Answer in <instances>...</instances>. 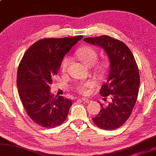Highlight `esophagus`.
<instances>
[{"label": "esophagus", "instance_id": "obj_1", "mask_svg": "<svg viewBox=\"0 0 156 156\" xmlns=\"http://www.w3.org/2000/svg\"><path fill=\"white\" fill-rule=\"evenodd\" d=\"M81 100H82L83 102H85V103H88V102H90V100L87 99V98H81Z\"/></svg>", "mask_w": 156, "mask_h": 156}]
</instances>
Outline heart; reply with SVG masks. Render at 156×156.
Returning a JSON list of instances; mask_svg holds the SVG:
<instances>
[{
  "label": "heart",
  "mask_w": 156,
  "mask_h": 156,
  "mask_svg": "<svg viewBox=\"0 0 156 156\" xmlns=\"http://www.w3.org/2000/svg\"><path fill=\"white\" fill-rule=\"evenodd\" d=\"M76 55L87 66H94V70L98 76H103L106 73L107 67V63L105 61L96 62L98 60V52L93 47L87 46V47L81 48L76 51ZM70 62H71V58L69 56H66L63 57L61 62V71L63 73L66 71ZM93 85L94 83L92 80L82 81V82L76 83L74 85V89L79 93L86 95L89 93L90 89L92 88Z\"/></svg>",
  "instance_id": "1"
}]
</instances>
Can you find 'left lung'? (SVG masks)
Masks as SVG:
<instances>
[{"instance_id":"8db88e82","label":"left lung","mask_w":156,"mask_h":156,"mask_svg":"<svg viewBox=\"0 0 156 156\" xmlns=\"http://www.w3.org/2000/svg\"><path fill=\"white\" fill-rule=\"evenodd\" d=\"M83 40L102 47L110 63L107 82L100 93L103 97L110 96L112 102L107 106L100 104V112L93 121L105 130L118 129L130 117L139 95L140 76L134 56L124 42L107 35Z\"/></svg>"}]
</instances>
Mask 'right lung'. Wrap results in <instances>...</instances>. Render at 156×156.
Masks as SVG:
<instances>
[{
    "instance_id": "1",
    "label": "right lung",
    "mask_w": 156,
    "mask_h": 156,
    "mask_svg": "<svg viewBox=\"0 0 156 156\" xmlns=\"http://www.w3.org/2000/svg\"><path fill=\"white\" fill-rule=\"evenodd\" d=\"M83 37L41 39L27 50L20 62L17 74L20 98L30 119L44 128H54L66 119L72 101L63 96L54 97L49 85L63 56Z\"/></svg>"
}]
</instances>
